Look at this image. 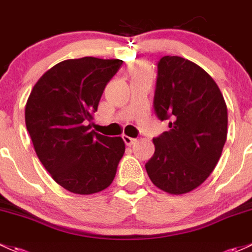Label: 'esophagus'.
<instances>
[{"instance_id": "1", "label": "esophagus", "mask_w": 252, "mask_h": 252, "mask_svg": "<svg viewBox=\"0 0 252 252\" xmlns=\"http://www.w3.org/2000/svg\"><path fill=\"white\" fill-rule=\"evenodd\" d=\"M123 141L126 142V146H131L134 145L135 142H136V139H134V137H130V136H126V135H123Z\"/></svg>"}]
</instances>
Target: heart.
Instances as JSON below:
<instances>
[{"mask_svg":"<svg viewBox=\"0 0 252 252\" xmlns=\"http://www.w3.org/2000/svg\"><path fill=\"white\" fill-rule=\"evenodd\" d=\"M131 75L132 79H137V77H143L149 75L148 67L146 64H137L131 68Z\"/></svg>","mask_w":252,"mask_h":252,"instance_id":"1","label":"heart"}]
</instances>
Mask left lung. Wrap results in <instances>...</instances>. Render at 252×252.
<instances>
[{"label":"left lung","instance_id":"8db88e82","mask_svg":"<svg viewBox=\"0 0 252 252\" xmlns=\"http://www.w3.org/2000/svg\"><path fill=\"white\" fill-rule=\"evenodd\" d=\"M154 111L170 130L154 137L145 165L159 189L189 192L208 178L227 137V107L219 87L202 68L178 56L158 62Z\"/></svg>","mask_w":252,"mask_h":252}]
</instances>
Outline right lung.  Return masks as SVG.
<instances>
[{
    "label": "right lung",
    "mask_w": 252,
    "mask_h": 252,
    "mask_svg": "<svg viewBox=\"0 0 252 252\" xmlns=\"http://www.w3.org/2000/svg\"><path fill=\"white\" fill-rule=\"evenodd\" d=\"M122 63L95 57L65 60L49 69L29 96L25 122L33 147L55 182L68 191L95 193L115 178L124 141L91 130L87 123Z\"/></svg>",
    "instance_id": "right-lung-1"
}]
</instances>
